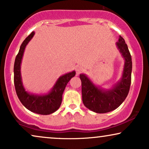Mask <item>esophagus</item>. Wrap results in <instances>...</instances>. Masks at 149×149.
Segmentation results:
<instances>
[{"label":"esophagus","instance_id":"esophagus-1","mask_svg":"<svg viewBox=\"0 0 149 149\" xmlns=\"http://www.w3.org/2000/svg\"><path fill=\"white\" fill-rule=\"evenodd\" d=\"M83 70V67L81 66H77L76 67V72H77V74L78 75L80 74V73H81V72H82Z\"/></svg>","mask_w":149,"mask_h":149}]
</instances>
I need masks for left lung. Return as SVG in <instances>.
<instances>
[{"mask_svg": "<svg viewBox=\"0 0 149 149\" xmlns=\"http://www.w3.org/2000/svg\"><path fill=\"white\" fill-rule=\"evenodd\" d=\"M116 45L124 59L121 79L109 89L95 85L85 74H80L82 100L87 109L96 113H106L117 109L129 93L132 70V57L125 40L119 36Z\"/></svg>", "mask_w": 149, "mask_h": 149, "instance_id": "obj_1", "label": "left lung"}]
</instances>
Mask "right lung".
Returning a JSON list of instances; mask_svg holds the SVG:
<instances>
[{
  "label": "right lung",
  "instance_id": "right-lung-1",
  "mask_svg": "<svg viewBox=\"0 0 149 149\" xmlns=\"http://www.w3.org/2000/svg\"><path fill=\"white\" fill-rule=\"evenodd\" d=\"M35 32L31 34L24 40L15 58L14 64V84L18 98L22 104L32 113L40 115H50L60 108L62 100V95L69 81L74 77V70L60 76L52 89L46 93H30L26 90L23 85L21 74V64L26 47L33 37Z\"/></svg>",
  "mask_w": 149,
  "mask_h": 149
}]
</instances>
